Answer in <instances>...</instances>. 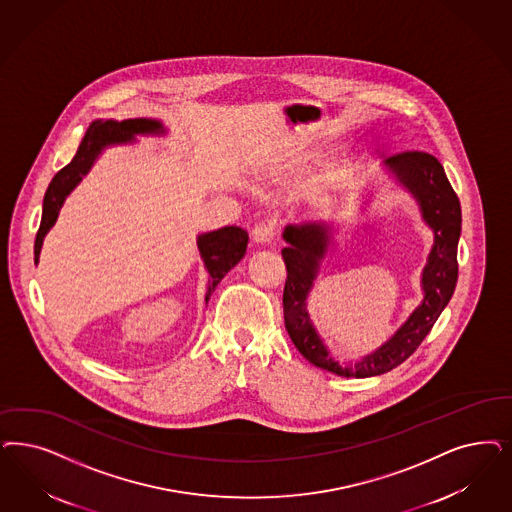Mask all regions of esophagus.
<instances>
[{"instance_id": "1", "label": "esophagus", "mask_w": 512, "mask_h": 512, "mask_svg": "<svg viewBox=\"0 0 512 512\" xmlns=\"http://www.w3.org/2000/svg\"><path fill=\"white\" fill-rule=\"evenodd\" d=\"M251 238L255 244H261V246L270 244L274 240V227L270 223H259L251 230Z\"/></svg>"}]
</instances>
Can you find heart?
Instances as JSON below:
<instances>
[{
    "label": "heart",
    "instance_id": "obj_1",
    "mask_svg": "<svg viewBox=\"0 0 512 512\" xmlns=\"http://www.w3.org/2000/svg\"><path fill=\"white\" fill-rule=\"evenodd\" d=\"M344 183H346V172H344L342 168H331V170L323 176V185H325L327 189H331V191L340 189Z\"/></svg>",
    "mask_w": 512,
    "mask_h": 512
}]
</instances>
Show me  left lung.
<instances>
[{"label":"left lung","mask_w":512,"mask_h":512,"mask_svg":"<svg viewBox=\"0 0 512 512\" xmlns=\"http://www.w3.org/2000/svg\"><path fill=\"white\" fill-rule=\"evenodd\" d=\"M386 166L418 200L423 221L435 234V244L423 268L422 304L376 352L365 355L357 363H340L323 344L308 316L306 297L331 244V227L325 223H304L289 225L283 230V240L289 244L282 251L287 268L283 287L285 329L304 359L338 376L369 378L393 371L405 363L433 329L458 282L461 206L441 162L423 151H405L389 157Z\"/></svg>","instance_id":"obj_1"}]
</instances>
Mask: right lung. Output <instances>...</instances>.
<instances>
[{
	"label": "right lung",
	"mask_w": 512,
	"mask_h": 512,
	"mask_svg": "<svg viewBox=\"0 0 512 512\" xmlns=\"http://www.w3.org/2000/svg\"><path fill=\"white\" fill-rule=\"evenodd\" d=\"M134 134H164V128L159 121H153V119H128L123 123L94 121L90 124L75 157L71 159L68 166H64L53 177V181L45 193V198H43V215H41V225L37 230L36 246H34L36 263L39 261L43 238L56 223V217H58V212H60L66 196L75 189V185L83 179V176H87L90 166L94 164V160L102 153L104 147L113 145V143L132 141ZM247 240L249 238H247L246 230L240 229V227H225V229L213 230V232L198 236L196 244L200 249V257L210 272L206 302L212 297L217 283L221 282L230 268L238 265L242 261V257L246 255Z\"/></svg>",
	"instance_id": "1"
}]
</instances>
